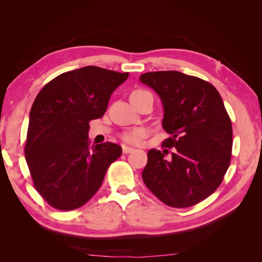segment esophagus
Here are the masks:
<instances>
[{
    "instance_id": "obj_1",
    "label": "esophagus",
    "mask_w": 262,
    "mask_h": 262,
    "mask_svg": "<svg viewBox=\"0 0 262 262\" xmlns=\"http://www.w3.org/2000/svg\"><path fill=\"white\" fill-rule=\"evenodd\" d=\"M133 150H134V148H132V147H129V146H126V145H122V152L124 154L131 153V152H133Z\"/></svg>"
}]
</instances>
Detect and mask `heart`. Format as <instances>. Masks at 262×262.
<instances>
[{
	"instance_id": "b5f03b06",
	"label": "heart",
	"mask_w": 262,
	"mask_h": 262,
	"mask_svg": "<svg viewBox=\"0 0 262 262\" xmlns=\"http://www.w3.org/2000/svg\"><path fill=\"white\" fill-rule=\"evenodd\" d=\"M143 92H145V91L137 90V91H134L131 95H136V94L143 93ZM144 137H145V131L143 129H133L130 131H126L122 134L123 141L128 142V143H131V144H139L140 142L143 140Z\"/></svg>"
}]
</instances>
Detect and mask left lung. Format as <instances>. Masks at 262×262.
Instances as JSON below:
<instances>
[{"instance_id": "1", "label": "left lung", "mask_w": 262, "mask_h": 262, "mask_svg": "<svg viewBox=\"0 0 262 262\" xmlns=\"http://www.w3.org/2000/svg\"><path fill=\"white\" fill-rule=\"evenodd\" d=\"M140 81L160 96L162 125L171 136L163 145L175 147L169 161L168 149H149L142 179L169 207H192L215 191L231 162L233 130L224 102L212 84L178 71L147 72Z\"/></svg>"}]
</instances>
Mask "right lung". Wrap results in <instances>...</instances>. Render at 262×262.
Returning <instances> with one entry per match:
<instances>
[{
  "label": "right lung",
  "mask_w": 262,
  "mask_h": 262,
  "mask_svg": "<svg viewBox=\"0 0 262 262\" xmlns=\"http://www.w3.org/2000/svg\"><path fill=\"white\" fill-rule=\"evenodd\" d=\"M129 73L84 67L62 73L39 92L29 114L25 156L37 191L51 207L71 211L98 191L122 153L106 142L90 145V121L101 118Z\"/></svg>",
  "instance_id": "1"
}]
</instances>
